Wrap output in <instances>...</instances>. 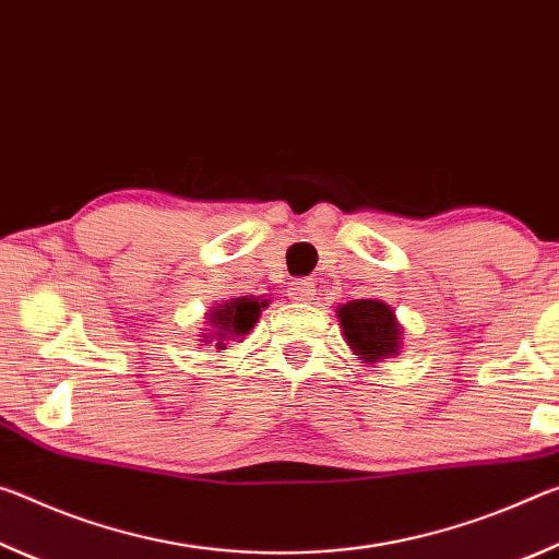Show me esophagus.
I'll use <instances>...</instances> for the list:
<instances>
[{"mask_svg":"<svg viewBox=\"0 0 559 559\" xmlns=\"http://www.w3.org/2000/svg\"><path fill=\"white\" fill-rule=\"evenodd\" d=\"M289 299L292 301H309L314 299V282L312 280H295L289 282Z\"/></svg>","mask_w":559,"mask_h":559,"instance_id":"esophagus-1","label":"esophagus"}]
</instances>
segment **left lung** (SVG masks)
Instances as JSON below:
<instances>
[{"label": "left lung", "mask_w": 559, "mask_h": 559, "mask_svg": "<svg viewBox=\"0 0 559 559\" xmlns=\"http://www.w3.org/2000/svg\"><path fill=\"white\" fill-rule=\"evenodd\" d=\"M344 340L356 359L364 364H379L396 356L401 349V324L393 307L381 299H352L336 309Z\"/></svg>", "instance_id": "obj_1"}]
</instances>
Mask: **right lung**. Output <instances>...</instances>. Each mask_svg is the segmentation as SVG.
I'll return each instance as SVG.
<instances>
[{"instance_id": "obj_1", "label": "right lung", "mask_w": 559, "mask_h": 559, "mask_svg": "<svg viewBox=\"0 0 559 559\" xmlns=\"http://www.w3.org/2000/svg\"><path fill=\"white\" fill-rule=\"evenodd\" d=\"M267 307V299L258 297H237L225 301L207 312L210 329H205L207 336L203 342H215V349H225V342L242 340L250 334V329L258 322L262 309Z\"/></svg>"}]
</instances>
